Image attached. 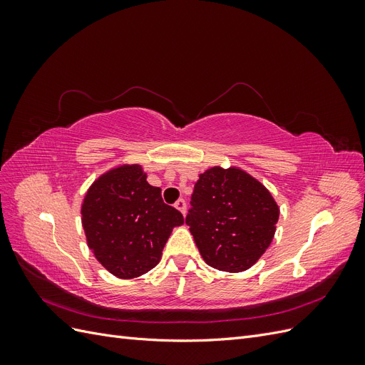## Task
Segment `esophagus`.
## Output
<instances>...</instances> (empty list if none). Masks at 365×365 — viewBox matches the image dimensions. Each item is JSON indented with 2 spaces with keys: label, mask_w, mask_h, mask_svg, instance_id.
Listing matches in <instances>:
<instances>
[{
  "label": "esophagus",
  "mask_w": 365,
  "mask_h": 365,
  "mask_svg": "<svg viewBox=\"0 0 365 365\" xmlns=\"http://www.w3.org/2000/svg\"><path fill=\"white\" fill-rule=\"evenodd\" d=\"M175 207L180 210V212L182 213V216H185V212H187V205H185V201L184 200H178L175 202Z\"/></svg>",
  "instance_id": "esophagus-1"
}]
</instances>
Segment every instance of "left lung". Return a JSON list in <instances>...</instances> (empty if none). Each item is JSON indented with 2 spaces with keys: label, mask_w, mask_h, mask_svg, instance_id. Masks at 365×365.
Masks as SVG:
<instances>
[{
  "label": "left lung",
  "mask_w": 365,
  "mask_h": 365,
  "mask_svg": "<svg viewBox=\"0 0 365 365\" xmlns=\"http://www.w3.org/2000/svg\"><path fill=\"white\" fill-rule=\"evenodd\" d=\"M185 216L195 244L212 268L242 272L268 250L280 210L260 181L219 165L200 175Z\"/></svg>",
  "instance_id": "8db88e82"
}]
</instances>
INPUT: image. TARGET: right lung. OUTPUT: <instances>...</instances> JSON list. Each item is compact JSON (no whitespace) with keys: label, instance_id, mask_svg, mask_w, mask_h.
<instances>
[{"label":"right lung","instance_id":"right-lung-1","mask_svg":"<svg viewBox=\"0 0 365 365\" xmlns=\"http://www.w3.org/2000/svg\"><path fill=\"white\" fill-rule=\"evenodd\" d=\"M138 164L101 175L82 202V225L94 257L118 279H135L155 268L172 230L184 224L178 210L164 204L160 187Z\"/></svg>","mask_w":365,"mask_h":365}]
</instances>
